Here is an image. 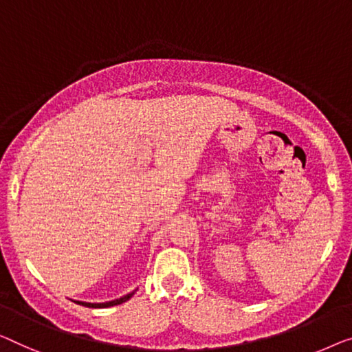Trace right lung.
Returning a JSON list of instances; mask_svg holds the SVG:
<instances>
[{
  "label": "right lung",
  "instance_id": "right-lung-1",
  "mask_svg": "<svg viewBox=\"0 0 352 352\" xmlns=\"http://www.w3.org/2000/svg\"><path fill=\"white\" fill-rule=\"evenodd\" d=\"M138 289H134L133 292L126 294V296L120 297V298H115V300H110V302H102V303H91V302H80V300H74L77 305H82V307H88V308H109V307H115V305H120V303H123L126 300H129L131 297L134 296V292Z\"/></svg>",
  "mask_w": 352,
  "mask_h": 352
}]
</instances>
